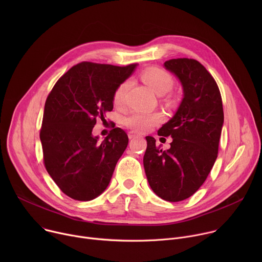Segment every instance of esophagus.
I'll use <instances>...</instances> for the list:
<instances>
[{
    "instance_id": "esophagus-1",
    "label": "esophagus",
    "mask_w": 262,
    "mask_h": 262,
    "mask_svg": "<svg viewBox=\"0 0 262 262\" xmlns=\"http://www.w3.org/2000/svg\"><path fill=\"white\" fill-rule=\"evenodd\" d=\"M137 137H140V135H138V134H136L135 132H133V130H130V132H128V138L132 140V139H135V138H137Z\"/></svg>"
}]
</instances>
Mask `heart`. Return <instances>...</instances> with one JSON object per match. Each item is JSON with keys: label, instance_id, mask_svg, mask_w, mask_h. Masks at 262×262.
Listing matches in <instances>:
<instances>
[{"label": "heart", "instance_id": "1", "mask_svg": "<svg viewBox=\"0 0 262 262\" xmlns=\"http://www.w3.org/2000/svg\"><path fill=\"white\" fill-rule=\"evenodd\" d=\"M142 80L158 95H163L171 90L173 86V79L170 74L164 69L152 67L142 73ZM130 87V81L126 80L122 82L114 92V103L116 105H122L125 101L127 91ZM163 120V116L160 113L152 112L137 111L129 114L123 119L125 126L132 128L134 132L145 133L154 127L156 124Z\"/></svg>", "mask_w": 262, "mask_h": 262}]
</instances>
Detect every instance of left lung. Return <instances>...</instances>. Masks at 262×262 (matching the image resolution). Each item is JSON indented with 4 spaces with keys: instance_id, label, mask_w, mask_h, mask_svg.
Wrapping results in <instances>:
<instances>
[{
    "instance_id": "1",
    "label": "left lung",
    "mask_w": 262,
    "mask_h": 262,
    "mask_svg": "<svg viewBox=\"0 0 262 262\" xmlns=\"http://www.w3.org/2000/svg\"><path fill=\"white\" fill-rule=\"evenodd\" d=\"M164 67L178 79L182 99L175 114L158 135L171 136L168 150L154 137H146L143 164L152 191L170 202L195 194L208 176L217 157L224 124L219 87L206 68L194 59H172Z\"/></svg>"
}]
</instances>
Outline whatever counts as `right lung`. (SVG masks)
<instances>
[{
    "label": "right lung",
    "instance_id": "right-lung-1",
    "mask_svg": "<svg viewBox=\"0 0 262 262\" xmlns=\"http://www.w3.org/2000/svg\"><path fill=\"white\" fill-rule=\"evenodd\" d=\"M138 64L82 62L70 68L47 98L40 141L47 171L68 197L90 201L104 192L128 144L115 127L101 142L92 130L113 110L114 92Z\"/></svg>",
    "mask_w": 262,
    "mask_h": 262
}]
</instances>
